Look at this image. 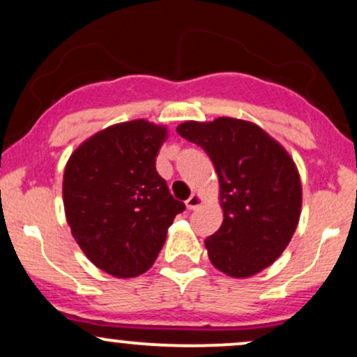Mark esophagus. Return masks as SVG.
<instances>
[{
    "instance_id": "esophagus-1",
    "label": "esophagus",
    "mask_w": 357,
    "mask_h": 357,
    "mask_svg": "<svg viewBox=\"0 0 357 357\" xmlns=\"http://www.w3.org/2000/svg\"><path fill=\"white\" fill-rule=\"evenodd\" d=\"M202 203H203L202 196L196 195V192H192V195L190 196V198H188L186 206H188V210H196V208H198L199 204H202Z\"/></svg>"
}]
</instances>
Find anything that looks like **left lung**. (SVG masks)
Listing matches in <instances>:
<instances>
[{
    "mask_svg": "<svg viewBox=\"0 0 357 357\" xmlns=\"http://www.w3.org/2000/svg\"><path fill=\"white\" fill-rule=\"evenodd\" d=\"M176 130L202 147L218 173L225 218L204 240L211 264L238 278L267 268L287 248L301 216V178L290 155L240 119L191 121Z\"/></svg>",
    "mask_w": 357,
    "mask_h": 357,
    "instance_id": "obj_1",
    "label": "left lung"
}]
</instances>
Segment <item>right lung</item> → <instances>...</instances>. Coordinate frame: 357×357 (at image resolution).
I'll return each mask as SVG.
<instances>
[{
  "instance_id": "1",
  "label": "right lung",
  "mask_w": 357,
  "mask_h": 357,
  "mask_svg": "<svg viewBox=\"0 0 357 357\" xmlns=\"http://www.w3.org/2000/svg\"><path fill=\"white\" fill-rule=\"evenodd\" d=\"M165 139V127L124 122L85 141L65 167L63 204L73 238L114 277H137L153 267L167 228L186 208L155 171Z\"/></svg>"
}]
</instances>
